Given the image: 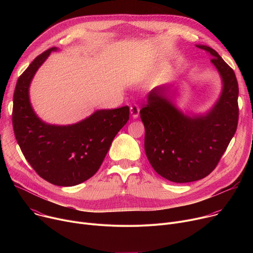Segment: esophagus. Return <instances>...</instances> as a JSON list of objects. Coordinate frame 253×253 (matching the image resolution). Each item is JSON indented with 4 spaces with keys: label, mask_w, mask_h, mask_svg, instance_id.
Listing matches in <instances>:
<instances>
[{
    "label": "esophagus",
    "mask_w": 253,
    "mask_h": 253,
    "mask_svg": "<svg viewBox=\"0 0 253 253\" xmlns=\"http://www.w3.org/2000/svg\"><path fill=\"white\" fill-rule=\"evenodd\" d=\"M139 111H140V108L137 104H133L130 106V113L132 115L133 118H137L139 115Z\"/></svg>",
    "instance_id": "34e87169"
}]
</instances>
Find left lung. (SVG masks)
Segmentation results:
<instances>
[{
  "instance_id": "obj_1",
  "label": "left lung",
  "mask_w": 253,
  "mask_h": 253,
  "mask_svg": "<svg viewBox=\"0 0 253 253\" xmlns=\"http://www.w3.org/2000/svg\"><path fill=\"white\" fill-rule=\"evenodd\" d=\"M211 54V62L223 81L222 94L206 115L187 117L168 99L170 87L154 89L140 110L145 127V152L153 169L175 183L196 181L217 166L234 136L238 124V83L234 71L219 54L207 46H197Z\"/></svg>"
}]
</instances>
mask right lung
I'll return each mask as SVG.
<instances>
[{"instance_id": "obj_1", "label": "right lung", "mask_w": 253, "mask_h": 253, "mask_svg": "<svg viewBox=\"0 0 253 253\" xmlns=\"http://www.w3.org/2000/svg\"><path fill=\"white\" fill-rule=\"evenodd\" d=\"M51 48L36 57L19 77L13 99L15 137L26 160L46 181L74 186L91 178L100 168L111 143L129 120V107L99 110L70 126H52L34 113L29 86L36 71L48 58Z\"/></svg>"}]
</instances>
